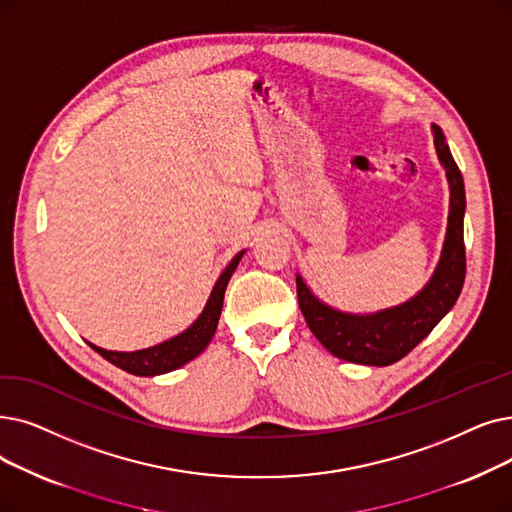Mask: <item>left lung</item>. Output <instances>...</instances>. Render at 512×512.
I'll list each match as a JSON object with an SVG mask.
<instances>
[{
	"label": "left lung",
	"instance_id": "8db88e82",
	"mask_svg": "<svg viewBox=\"0 0 512 512\" xmlns=\"http://www.w3.org/2000/svg\"><path fill=\"white\" fill-rule=\"evenodd\" d=\"M431 131L437 159L448 177L450 213L446 240L429 282L404 303L372 314H351L318 299L303 276L297 274L301 314L314 337L339 360L364 366L395 364L441 322L462 291L466 272L464 182L441 127L433 125Z\"/></svg>",
	"mask_w": 512,
	"mask_h": 512
}]
</instances>
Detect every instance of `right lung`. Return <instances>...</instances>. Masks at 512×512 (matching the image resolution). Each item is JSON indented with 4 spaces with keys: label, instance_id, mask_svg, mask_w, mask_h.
Instances as JSON below:
<instances>
[{
    "label": "right lung",
    "instance_id": "right-lung-1",
    "mask_svg": "<svg viewBox=\"0 0 512 512\" xmlns=\"http://www.w3.org/2000/svg\"><path fill=\"white\" fill-rule=\"evenodd\" d=\"M247 251H240L234 255V259L226 265V270L219 274L213 291L205 303V309L184 332L175 335L159 345H152L146 349H138V351H113V349H102L94 343L87 341L94 351H98L104 360H108L110 364H115L117 368L136 374V376H159V374H167L171 370L182 368L184 364H188L190 360H194L198 353L205 351L207 345L211 343L215 328L221 316V307H224V295H226V286L234 274V270L238 268V263L242 259V255Z\"/></svg>",
    "mask_w": 512,
    "mask_h": 512
}]
</instances>
